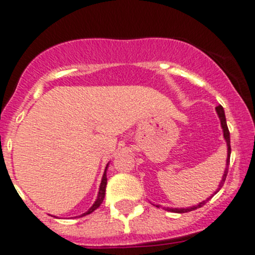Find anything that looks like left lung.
Listing matches in <instances>:
<instances>
[{"label": "left lung", "mask_w": 255, "mask_h": 255, "mask_svg": "<svg viewBox=\"0 0 255 255\" xmlns=\"http://www.w3.org/2000/svg\"><path fill=\"white\" fill-rule=\"evenodd\" d=\"M216 111H217V113H218L219 120H221L222 128H223V135H224V139H226V142H227V147H228V157H227V165H228L229 159H231V135H229V129H228V126H227L226 115H224V110H223V107H222L221 105L217 106V107H216ZM227 174H228V167H227V168H226V170H224V174H223V177H222L221 184H219V188H218V189H217L216 193H218V190L221 189L222 187H223L224 182H226ZM216 193H214V194H216ZM207 201H208V199H207ZM207 201H203V202H202V203L197 204V206L188 207V208H167V211H169V212H174V213H187V212H192V211H194V209L201 208V207H203L204 204H206V202H207ZM157 207H158V206H157Z\"/></svg>", "instance_id": "obj_1"}]
</instances>
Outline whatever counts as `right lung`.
Listing matches in <instances>:
<instances>
[{
	"label": "right lung",
	"instance_id": "obj_1",
	"mask_svg": "<svg viewBox=\"0 0 255 255\" xmlns=\"http://www.w3.org/2000/svg\"><path fill=\"white\" fill-rule=\"evenodd\" d=\"M107 167H108V164H107ZM107 167H106V169H105V174H103L102 180H101L100 192H98V197H97V199H96V202H95V203H93V206L91 207V208L88 209V211L86 212V213H83L82 216H81V217L87 216V214H91V213H92L93 211H96V209H97L98 207H100L101 204H102L103 199H105V196H106V185H107V175H106V172H107Z\"/></svg>",
	"mask_w": 255,
	"mask_h": 255
}]
</instances>
